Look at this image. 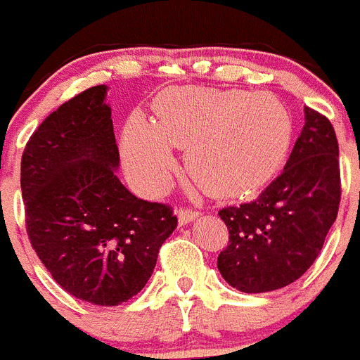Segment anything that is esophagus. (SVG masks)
I'll return each instance as SVG.
<instances>
[{
    "mask_svg": "<svg viewBox=\"0 0 360 360\" xmlns=\"http://www.w3.org/2000/svg\"><path fill=\"white\" fill-rule=\"evenodd\" d=\"M200 214H202V212L196 211V209H191V207L178 209V219H180V224H189V221H193L195 218H198Z\"/></svg>",
    "mask_w": 360,
    "mask_h": 360,
    "instance_id": "34e87169",
    "label": "esophagus"
}]
</instances>
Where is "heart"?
<instances>
[{"mask_svg":"<svg viewBox=\"0 0 360 360\" xmlns=\"http://www.w3.org/2000/svg\"><path fill=\"white\" fill-rule=\"evenodd\" d=\"M292 120L278 98L238 90L184 88L165 94L158 120L136 113L122 135L133 182L160 195L176 169V146L187 165L218 195H236L265 182L288 151Z\"/></svg>","mask_w":360,"mask_h":360,"instance_id":"b5f03b06","label":"heart"}]
</instances>
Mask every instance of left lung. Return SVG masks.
Here are the masks:
<instances>
[{
  "label": "left lung",
  "instance_id": "obj_1",
  "mask_svg": "<svg viewBox=\"0 0 360 360\" xmlns=\"http://www.w3.org/2000/svg\"><path fill=\"white\" fill-rule=\"evenodd\" d=\"M304 128L285 169L249 203L219 209L229 245L218 270L247 294L278 290L307 272L319 256L341 203L335 129L323 113L304 108Z\"/></svg>",
  "mask_w": 360,
  "mask_h": 360
}]
</instances>
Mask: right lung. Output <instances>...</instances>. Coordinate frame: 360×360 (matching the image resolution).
I'll return each mask as SVG.
<instances>
[{
    "mask_svg": "<svg viewBox=\"0 0 360 360\" xmlns=\"http://www.w3.org/2000/svg\"><path fill=\"white\" fill-rule=\"evenodd\" d=\"M106 86L81 91L32 133L21 157L25 225L57 285L97 307L146 287L178 218L136 198L115 174L119 148Z\"/></svg>",
    "mask_w": 360,
    "mask_h": 360,
    "instance_id": "add662e5",
    "label": "right lung"
}]
</instances>
